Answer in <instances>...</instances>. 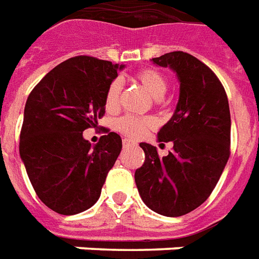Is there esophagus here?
<instances>
[{
    "mask_svg": "<svg viewBox=\"0 0 259 259\" xmlns=\"http://www.w3.org/2000/svg\"><path fill=\"white\" fill-rule=\"evenodd\" d=\"M134 145V142L132 141H130V139H122V146L124 148H127V146H132Z\"/></svg>",
    "mask_w": 259,
    "mask_h": 259,
    "instance_id": "esophagus-1",
    "label": "esophagus"
}]
</instances>
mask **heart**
Instances as JSON below:
<instances>
[{
    "label": "heart",
    "instance_id": "1",
    "mask_svg": "<svg viewBox=\"0 0 259 259\" xmlns=\"http://www.w3.org/2000/svg\"><path fill=\"white\" fill-rule=\"evenodd\" d=\"M135 80L148 91L149 95L154 99H160L167 92L168 81L165 75L154 69H142L135 74ZM120 94H121V84L120 81H111L105 92V107L107 111H116L120 105ZM156 122L152 117H138V116H122L117 120L116 127L122 135L139 139L148 131L154 128Z\"/></svg>",
    "mask_w": 259,
    "mask_h": 259
}]
</instances>
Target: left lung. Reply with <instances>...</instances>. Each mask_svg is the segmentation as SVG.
Wrapping results in <instances>:
<instances>
[{
  "instance_id": "1",
  "label": "left lung",
  "mask_w": 259,
  "mask_h": 259,
  "mask_svg": "<svg viewBox=\"0 0 259 259\" xmlns=\"http://www.w3.org/2000/svg\"><path fill=\"white\" fill-rule=\"evenodd\" d=\"M172 69L179 80L174 116L158 131V142H172L160 157L156 146L145 152L135 182L143 203L157 214L181 217L208 199L230 156V111L225 88L208 66L190 54L175 51L153 58Z\"/></svg>"
}]
</instances>
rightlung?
<instances>
[{"mask_svg": "<svg viewBox=\"0 0 259 259\" xmlns=\"http://www.w3.org/2000/svg\"><path fill=\"white\" fill-rule=\"evenodd\" d=\"M124 66L74 56L51 70L30 92L19 152L39 200L62 215L91 208L121 152L109 132L92 148L82 138L105 114V92Z\"/></svg>", "mask_w": 259, "mask_h": 259, "instance_id": "add662e5", "label": "right lung"}]
</instances>
